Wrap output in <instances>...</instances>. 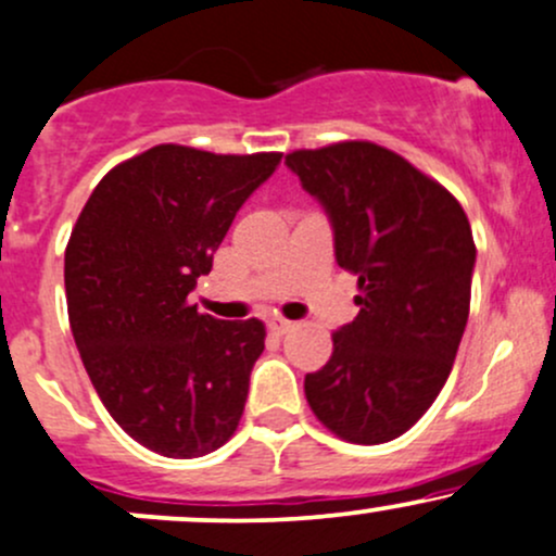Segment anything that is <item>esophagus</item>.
I'll return each mask as SVG.
<instances>
[{"instance_id": "1", "label": "esophagus", "mask_w": 556, "mask_h": 556, "mask_svg": "<svg viewBox=\"0 0 556 556\" xmlns=\"http://www.w3.org/2000/svg\"><path fill=\"white\" fill-rule=\"evenodd\" d=\"M268 327H271V332L277 334H288L290 329L295 327V321L285 319V316H271V319H268Z\"/></svg>"}]
</instances>
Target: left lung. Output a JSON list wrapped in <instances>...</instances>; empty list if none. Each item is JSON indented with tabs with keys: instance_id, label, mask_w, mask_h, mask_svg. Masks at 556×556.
Returning <instances> with one entry per match:
<instances>
[{
	"instance_id": "8db88e82",
	"label": "left lung",
	"mask_w": 556,
	"mask_h": 556,
	"mask_svg": "<svg viewBox=\"0 0 556 556\" xmlns=\"http://www.w3.org/2000/svg\"><path fill=\"white\" fill-rule=\"evenodd\" d=\"M285 163L329 213L340 268L358 277V316L306 375L308 406L348 443H388L417 425L454 367L475 266L467 213L375 142L295 150Z\"/></svg>"
}]
</instances>
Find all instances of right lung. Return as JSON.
I'll list each match as a JSON object with an SVG mask.
<instances>
[{
    "label": "right lung",
    "mask_w": 556,
    "mask_h": 556,
    "mask_svg": "<svg viewBox=\"0 0 556 556\" xmlns=\"http://www.w3.org/2000/svg\"><path fill=\"white\" fill-rule=\"evenodd\" d=\"M279 161L157 144L110 168L71 231L73 340L110 417L155 454L205 456L240 425L266 327L200 314L189 292Z\"/></svg>",
    "instance_id": "right-lung-1"
}]
</instances>
